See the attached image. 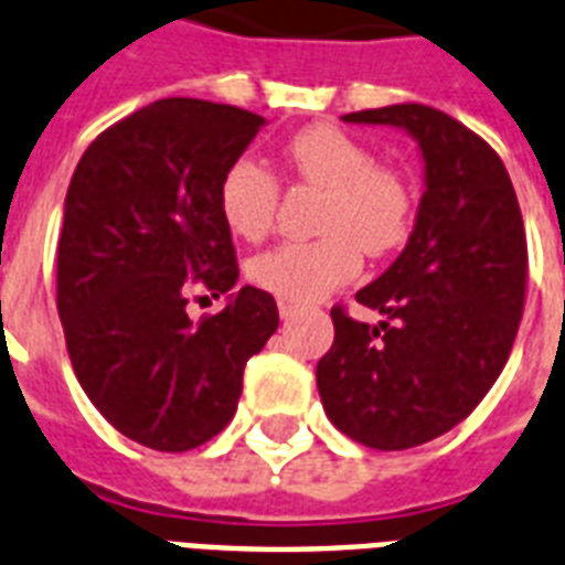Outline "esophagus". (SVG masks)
I'll return each mask as SVG.
<instances>
[{
	"label": "esophagus",
	"instance_id": "obj_1",
	"mask_svg": "<svg viewBox=\"0 0 565 565\" xmlns=\"http://www.w3.org/2000/svg\"><path fill=\"white\" fill-rule=\"evenodd\" d=\"M301 305L299 301L292 299H278V313H281V320H287V317H292V313L299 311Z\"/></svg>",
	"mask_w": 565,
	"mask_h": 565
}]
</instances>
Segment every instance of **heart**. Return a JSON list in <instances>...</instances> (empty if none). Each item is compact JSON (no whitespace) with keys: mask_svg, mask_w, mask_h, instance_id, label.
Instances as JSON below:
<instances>
[{"mask_svg":"<svg viewBox=\"0 0 565 565\" xmlns=\"http://www.w3.org/2000/svg\"><path fill=\"white\" fill-rule=\"evenodd\" d=\"M284 174L320 189L313 231L320 236L281 243L248 260V278L281 299H317L361 269V252L385 257L412 234L415 189L391 162L334 124H311L287 139ZM281 183L254 159H236L218 183L225 225L248 243H260L275 227Z\"/></svg>","mask_w":565,"mask_h":565,"instance_id":"obj_1","label":"heart"}]
</instances>
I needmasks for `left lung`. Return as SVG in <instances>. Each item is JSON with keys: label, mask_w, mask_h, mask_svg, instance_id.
<instances>
[{"label": "left lung", "mask_w": 565, "mask_h": 565, "mask_svg": "<svg viewBox=\"0 0 565 565\" xmlns=\"http://www.w3.org/2000/svg\"><path fill=\"white\" fill-rule=\"evenodd\" d=\"M408 129L426 162L415 231L355 301L379 326L331 308L334 343L317 364L322 408L343 436L408 450L462 424L501 376L527 290V236L492 145L420 103L352 111Z\"/></svg>", "instance_id": "8db88e82"}]
</instances>
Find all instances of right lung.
Segmentation results:
<instances>
[{
	"mask_svg": "<svg viewBox=\"0 0 565 565\" xmlns=\"http://www.w3.org/2000/svg\"><path fill=\"white\" fill-rule=\"evenodd\" d=\"M260 124L227 103L157 100L103 129L67 186L55 305L73 373L120 436L150 450L218 436L245 361L278 329L273 292L257 287L198 322L186 311L195 292L218 299L239 278L218 183Z\"/></svg>",
	"mask_w": 565,
	"mask_h": 565,
	"instance_id": "1",
	"label": "right lung"
}]
</instances>
